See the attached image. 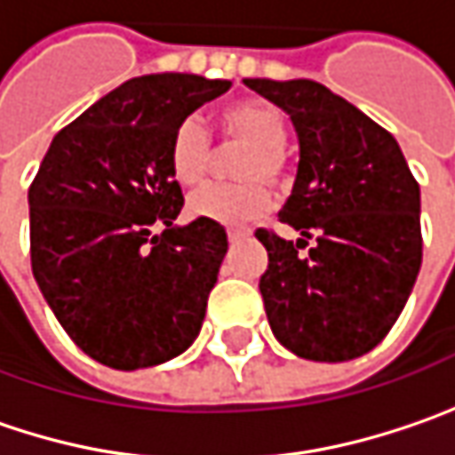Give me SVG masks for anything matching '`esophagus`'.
I'll return each mask as SVG.
<instances>
[{"instance_id":"34e87169","label":"esophagus","mask_w":455,"mask_h":455,"mask_svg":"<svg viewBox=\"0 0 455 455\" xmlns=\"http://www.w3.org/2000/svg\"><path fill=\"white\" fill-rule=\"evenodd\" d=\"M227 236H228V242H231V244H236V242L247 239V236H250V231H247V228H228Z\"/></svg>"}]
</instances>
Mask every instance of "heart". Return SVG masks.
<instances>
[{
  "label": "heart",
  "instance_id": "b5f03b06",
  "mask_svg": "<svg viewBox=\"0 0 455 455\" xmlns=\"http://www.w3.org/2000/svg\"><path fill=\"white\" fill-rule=\"evenodd\" d=\"M219 133L227 148L244 147L231 172L239 177L227 185H205L190 198V213L216 224L252 221L270 205V188H285V141L283 113L267 100H239L219 116ZM170 172L182 188H196L216 164V147L201 118L188 116L174 125L170 139Z\"/></svg>",
  "mask_w": 455,
  "mask_h": 455
}]
</instances>
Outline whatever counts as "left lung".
Instances as JSON below:
<instances>
[{"label":"left lung","instance_id":"8db88e82","mask_svg":"<svg viewBox=\"0 0 455 455\" xmlns=\"http://www.w3.org/2000/svg\"><path fill=\"white\" fill-rule=\"evenodd\" d=\"M244 84L285 110L299 136V172L278 216L301 239L254 231L267 250L259 293L270 330L307 361L361 358L394 327L417 281L419 185L387 128L324 84Z\"/></svg>","mask_w":455,"mask_h":455}]
</instances>
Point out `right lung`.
<instances>
[{"mask_svg":"<svg viewBox=\"0 0 455 455\" xmlns=\"http://www.w3.org/2000/svg\"><path fill=\"white\" fill-rule=\"evenodd\" d=\"M228 87L198 74L128 79L43 156L28 190L33 275L59 324L102 365H159L201 332L227 231L205 219L174 224L185 201L167 154L174 125Z\"/></svg>","mask_w":455,"mask_h":455,"instance_id":"add662e5","label":"right lung"}]
</instances>
